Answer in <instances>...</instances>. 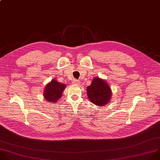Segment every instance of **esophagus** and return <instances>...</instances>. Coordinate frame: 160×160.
Wrapping results in <instances>:
<instances>
[{"label":"esophagus","instance_id":"obj_1","mask_svg":"<svg viewBox=\"0 0 160 160\" xmlns=\"http://www.w3.org/2000/svg\"><path fill=\"white\" fill-rule=\"evenodd\" d=\"M72 83H73V84H80V82H79L78 80H76V79H73Z\"/></svg>","mask_w":160,"mask_h":160}]
</instances>
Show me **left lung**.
Returning a JSON list of instances; mask_svg holds the SVG:
<instances>
[{
	"instance_id": "left-lung-1",
	"label": "left lung",
	"mask_w": 160,
	"mask_h": 160,
	"mask_svg": "<svg viewBox=\"0 0 160 160\" xmlns=\"http://www.w3.org/2000/svg\"><path fill=\"white\" fill-rule=\"evenodd\" d=\"M89 100L97 106H105L112 98V90L106 81L95 77L90 86L87 88Z\"/></svg>"
}]
</instances>
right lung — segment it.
<instances>
[{
	"label": "right lung",
	"instance_id": "1",
	"mask_svg": "<svg viewBox=\"0 0 160 160\" xmlns=\"http://www.w3.org/2000/svg\"><path fill=\"white\" fill-rule=\"evenodd\" d=\"M66 88V84L58 82L55 79H53L45 88L43 94L44 98L50 103H56L62 97V92Z\"/></svg>",
	"mask_w": 160,
	"mask_h": 160
}]
</instances>
